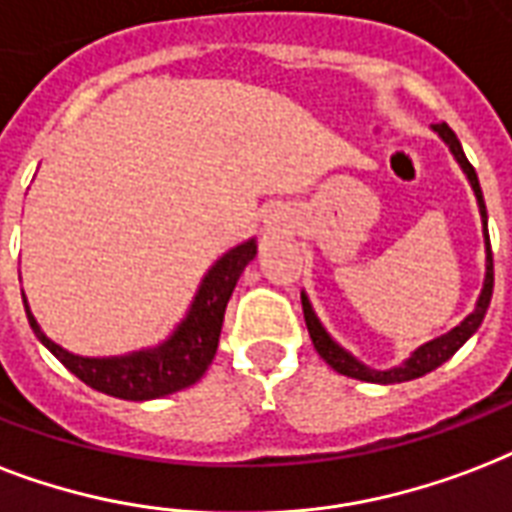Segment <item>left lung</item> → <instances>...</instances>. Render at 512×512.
<instances>
[{
  "instance_id": "obj_1",
  "label": "left lung",
  "mask_w": 512,
  "mask_h": 512,
  "mask_svg": "<svg viewBox=\"0 0 512 512\" xmlns=\"http://www.w3.org/2000/svg\"><path fill=\"white\" fill-rule=\"evenodd\" d=\"M432 131L446 142V147L454 155V161L459 163V169L464 171V177L470 182L475 193V201H478V214H481V228H483V244H486V273H483V287L481 295L475 300V308L467 314V317L459 322L456 327H451L448 333L438 335V338H432V341L421 343L419 349H413L408 357H405L400 365L395 368H370L365 362H360L349 349H343L341 343L335 341L333 335L327 333V327L322 325V319L317 317V311L311 306V300H308L306 290L300 292V300H303V317H306V327L308 335H311V341H314V349L319 351V357L330 365L333 370H338L341 376L357 378V381H370V384H403V381H413V378L424 376L429 370L440 368L443 362L451 360L456 351L462 349L464 343L470 341L475 335V330L481 327L483 317H486V311H489L491 303V290H494V260H491V244H489V214H486V204H483V193H481V182H478V174L467 161V155H464L462 144L456 139V134L446 123H435Z\"/></svg>"
}]
</instances>
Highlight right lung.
<instances>
[{
  "label": "right lung",
  "mask_w": 512,
  "mask_h": 512,
  "mask_svg": "<svg viewBox=\"0 0 512 512\" xmlns=\"http://www.w3.org/2000/svg\"><path fill=\"white\" fill-rule=\"evenodd\" d=\"M255 255V236L230 247L204 273V279H201L190 306H187L185 317L179 319L163 341H158L155 346L128 351V354H115V357H83V354L64 349L61 343L53 341L39 327L37 317L31 314L29 300L21 290L23 308H26V317H29V325L37 335V341L72 376L109 397L144 403V400L182 392L187 386H193L195 381H201V376L212 365L217 346H220L222 319H225L230 295L236 290L244 268L255 260Z\"/></svg>",
  "instance_id": "add662e5"
}]
</instances>
